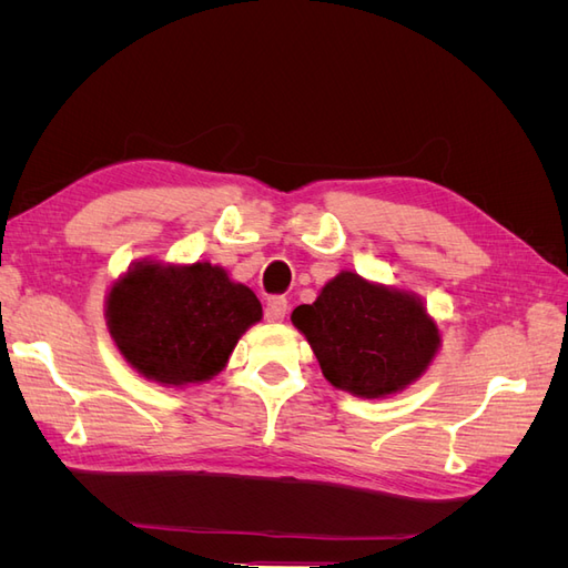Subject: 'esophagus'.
<instances>
[{
    "label": "esophagus",
    "instance_id": "1",
    "mask_svg": "<svg viewBox=\"0 0 568 568\" xmlns=\"http://www.w3.org/2000/svg\"><path fill=\"white\" fill-rule=\"evenodd\" d=\"M288 311V301L284 296H272L265 305V320L267 322H282Z\"/></svg>",
    "mask_w": 568,
    "mask_h": 568
}]
</instances>
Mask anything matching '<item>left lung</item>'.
<instances>
[{
	"mask_svg": "<svg viewBox=\"0 0 568 568\" xmlns=\"http://www.w3.org/2000/svg\"><path fill=\"white\" fill-rule=\"evenodd\" d=\"M291 322L311 343L326 382L359 398H384L419 379L440 343L415 296L355 272H341Z\"/></svg>",
	"mask_w": 568,
	"mask_h": 568,
	"instance_id": "8db88e82",
	"label": "left lung"
}]
</instances>
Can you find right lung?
I'll use <instances>...</instances> for the list:
<instances>
[{
	"mask_svg": "<svg viewBox=\"0 0 568 568\" xmlns=\"http://www.w3.org/2000/svg\"><path fill=\"white\" fill-rule=\"evenodd\" d=\"M109 329L128 363L165 386L205 382L227 365L261 301L222 267L140 263L113 284Z\"/></svg>",
	"mask_w": 568,
	"mask_h": 568,
	"instance_id": "right-lung-1",
	"label": "right lung"
}]
</instances>
